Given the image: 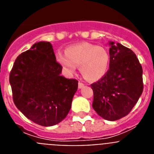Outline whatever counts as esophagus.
<instances>
[{"label": "esophagus", "instance_id": "esophagus-1", "mask_svg": "<svg viewBox=\"0 0 154 154\" xmlns=\"http://www.w3.org/2000/svg\"><path fill=\"white\" fill-rule=\"evenodd\" d=\"M84 87V84L82 83V82H79V89H82Z\"/></svg>", "mask_w": 154, "mask_h": 154}]
</instances>
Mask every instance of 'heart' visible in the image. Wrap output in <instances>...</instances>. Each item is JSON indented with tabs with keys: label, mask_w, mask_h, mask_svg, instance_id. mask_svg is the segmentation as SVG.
Returning <instances> with one entry per match:
<instances>
[{
	"label": "heart",
	"mask_w": 154,
	"mask_h": 154,
	"mask_svg": "<svg viewBox=\"0 0 154 154\" xmlns=\"http://www.w3.org/2000/svg\"><path fill=\"white\" fill-rule=\"evenodd\" d=\"M56 59L69 75L79 66L81 74L89 82L98 81L106 74L110 60L109 54L105 48L87 42L69 46L65 54L58 51Z\"/></svg>",
	"instance_id": "1"
}]
</instances>
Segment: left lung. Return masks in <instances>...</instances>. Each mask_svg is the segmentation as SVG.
<instances>
[{
  "label": "left lung",
  "instance_id": "left-lung-1",
  "mask_svg": "<svg viewBox=\"0 0 154 154\" xmlns=\"http://www.w3.org/2000/svg\"><path fill=\"white\" fill-rule=\"evenodd\" d=\"M109 45V69L101 79L91 85L92 107L104 119L115 121L126 116L142 95L143 69L130 48L111 41Z\"/></svg>",
  "mask_w": 154,
  "mask_h": 154
}]
</instances>
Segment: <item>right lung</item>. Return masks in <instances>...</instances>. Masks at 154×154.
<instances>
[{"mask_svg": "<svg viewBox=\"0 0 154 154\" xmlns=\"http://www.w3.org/2000/svg\"><path fill=\"white\" fill-rule=\"evenodd\" d=\"M62 71L48 42H36L16 58L9 78L14 103L34 123L54 126L69 113L78 81Z\"/></svg>", "mask_w": 154, "mask_h": 154, "instance_id": "1", "label": "right lung"}]
</instances>
